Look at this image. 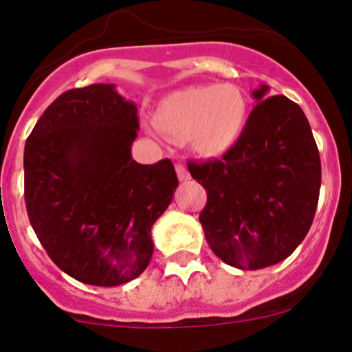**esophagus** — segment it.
Segmentation results:
<instances>
[{"instance_id":"esophagus-1","label":"esophagus","mask_w":352,"mask_h":352,"mask_svg":"<svg viewBox=\"0 0 352 352\" xmlns=\"http://www.w3.org/2000/svg\"><path fill=\"white\" fill-rule=\"evenodd\" d=\"M175 170H177V177H179L180 182H187V180H190V173H188L187 168H185V165L177 164V165H175Z\"/></svg>"}]
</instances>
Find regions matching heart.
Here are the masks:
<instances>
[{
  "instance_id": "obj_1",
  "label": "heart",
  "mask_w": 352,
  "mask_h": 352,
  "mask_svg": "<svg viewBox=\"0 0 352 352\" xmlns=\"http://www.w3.org/2000/svg\"><path fill=\"white\" fill-rule=\"evenodd\" d=\"M248 118V101L232 85H197L172 91L154 113L162 133L188 138L190 147L201 157H219L232 149Z\"/></svg>"
}]
</instances>
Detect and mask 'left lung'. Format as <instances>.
<instances>
[{"instance_id": "obj_1", "label": "left lung", "mask_w": 352, "mask_h": 352, "mask_svg": "<svg viewBox=\"0 0 352 352\" xmlns=\"http://www.w3.org/2000/svg\"><path fill=\"white\" fill-rule=\"evenodd\" d=\"M267 85L244 133L221 159L190 162L208 192L200 213L206 243L232 267L257 270L290 256L310 230L318 205L321 162L303 109Z\"/></svg>"}]
</instances>
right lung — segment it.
<instances>
[{"mask_svg":"<svg viewBox=\"0 0 352 352\" xmlns=\"http://www.w3.org/2000/svg\"><path fill=\"white\" fill-rule=\"evenodd\" d=\"M138 107L113 83L62 93L24 147V198L32 230L75 280L116 287L149 265L151 230L179 187L168 159L138 164Z\"/></svg>","mask_w":352,"mask_h":352,"instance_id":"1","label":"right lung"}]
</instances>
